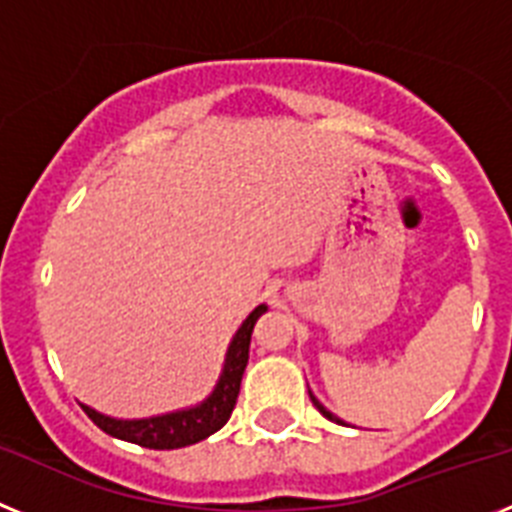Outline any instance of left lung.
Masks as SVG:
<instances>
[{
    "mask_svg": "<svg viewBox=\"0 0 512 512\" xmlns=\"http://www.w3.org/2000/svg\"><path fill=\"white\" fill-rule=\"evenodd\" d=\"M309 398H312V403H315V406H317V411H320V414H322V416H325V419H330V422H336V424H343V422H341V419H338V416H336V414H330V411H328V409H325V406H322V403H320V401H317L315 395L309 393Z\"/></svg>",
    "mask_w": 512,
    "mask_h": 512,
    "instance_id": "1",
    "label": "left lung"
}]
</instances>
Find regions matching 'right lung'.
Listing matches in <instances>:
<instances>
[{
	"mask_svg": "<svg viewBox=\"0 0 512 512\" xmlns=\"http://www.w3.org/2000/svg\"><path fill=\"white\" fill-rule=\"evenodd\" d=\"M265 312H268V304H260V307L249 312V317L239 325V330L231 338L229 349H226L221 377H218L213 393L205 401L190 406V409L145 416V419H114V416H106L101 411L90 409L85 403H80V406L90 416V422L101 427L106 435L124 442H135V445H143V448L150 450L187 448V445H195V442L205 440V437H210L223 424L229 422L231 411L236 406V398H239L244 367H247L252 330H255V322Z\"/></svg>",
	"mask_w": 512,
	"mask_h": 512,
	"instance_id": "1",
	"label": "right lung"
}]
</instances>
